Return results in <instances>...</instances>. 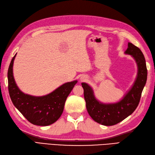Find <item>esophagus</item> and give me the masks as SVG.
Wrapping results in <instances>:
<instances>
[{
    "mask_svg": "<svg viewBox=\"0 0 155 155\" xmlns=\"http://www.w3.org/2000/svg\"><path fill=\"white\" fill-rule=\"evenodd\" d=\"M86 77H81V81H86Z\"/></svg>",
    "mask_w": 155,
    "mask_h": 155,
    "instance_id": "1",
    "label": "esophagus"
}]
</instances>
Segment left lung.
I'll list each match as a JSON object with an SVG mask.
<instances>
[{"label":"left lung","mask_w":155,"mask_h":155,"mask_svg":"<svg viewBox=\"0 0 155 155\" xmlns=\"http://www.w3.org/2000/svg\"><path fill=\"white\" fill-rule=\"evenodd\" d=\"M128 46L125 53L131 55L135 59L138 71L132 88L121 101L117 104H101L95 98L92 88L86 83H82L88 113L94 121L102 125L117 124L130 116L138 106L142 91L146 84L147 69L144 55L141 50L132 43L128 42Z\"/></svg>","instance_id":"left-lung-1"}]
</instances>
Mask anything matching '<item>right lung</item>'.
<instances>
[{
	"instance_id": "add662e5",
	"label": "right lung",
	"mask_w": 155,
	"mask_h": 155,
	"mask_svg": "<svg viewBox=\"0 0 155 155\" xmlns=\"http://www.w3.org/2000/svg\"><path fill=\"white\" fill-rule=\"evenodd\" d=\"M15 54L8 71V91L11 100L29 122L37 126H48L57 121L63 111L67 97L77 81L67 82L54 92L42 97L25 94L18 88L13 76V63Z\"/></svg>"
}]
</instances>
